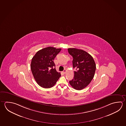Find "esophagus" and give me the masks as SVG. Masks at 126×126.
<instances>
[{
	"instance_id": "1",
	"label": "esophagus",
	"mask_w": 126,
	"mask_h": 126,
	"mask_svg": "<svg viewBox=\"0 0 126 126\" xmlns=\"http://www.w3.org/2000/svg\"><path fill=\"white\" fill-rule=\"evenodd\" d=\"M63 73L64 74H65L66 73V70H64V71H63Z\"/></svg>"
}]
</instances>
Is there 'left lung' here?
Segmentation results:
<instances>
[{
    "label": "left lung",
    "instance_id": "left-lung-1",
    "mask_svg": "<svg viewBox=\"0 0 126 126\" xmlns=\"http://www.w3.org/2000/svg\"><path fill=\"white\" fill-rule=\"evenodd\" d=\"M68 51L73 58V67L76 69L73 79L69 83L75 89L81 90L89 84L94 78L96 64L92 56L84 50L71 48H68Z\"/></svg>",
    "mask_w": 126,
    "mask_h": 126
}]
</instances>
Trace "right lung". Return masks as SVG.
Returning <instances> with one entry per match:
<instances>
[{
	"label": "right lung",
	"mask_w": 126,
	"mask_h": 126,
	"mask_svg": "<svg viewBox=\"0 0 126 126\" xmlns=\"http://www.w3.org/2000/svg\"><path fill=\"white\" fill-rule=\"evenodd\" d=\"M61 48L47 47L39 50L32 58L31 68L37 83L40 87L49 88L53 87L61 76L55 68L54 60Z\"/></svg>",
	"instance_id": "add662e5"
}]
</instances>
